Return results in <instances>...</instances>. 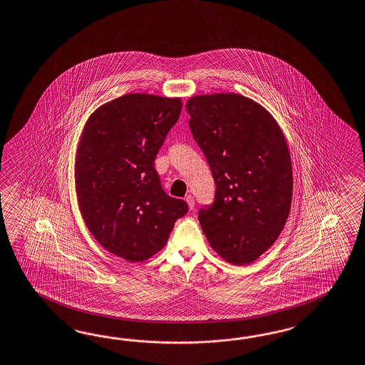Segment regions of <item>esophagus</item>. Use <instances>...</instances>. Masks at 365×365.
I'll return each mask as SVG.
<instances>
[{
  "label": "esophagus",
  "mask_w": 365,
  "mask_h": 365,
  "mask_svg": "<svg viewBox=\"0 0 365 365\" xmlns=\"http://www.w3.org/2000/svg\"><path fill=\"white\" fill-rule=\"evenodd\" d=\"M185 201H187V206H189V209H190V210H193V209H195V198H193V196L187 195V196L185 197Z\"/></svg>",
  "instance_id": "1"
}]
</instances>
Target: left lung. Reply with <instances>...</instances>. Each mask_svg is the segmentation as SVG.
<instances>
[{"mask_svg": "<svg viewBox=\"0 0 365 365\" xmlns=\"http://www.w3.org/2000/svg\"><path fill=\"white\" fill-rule=\"evenodd\" d=\"M187 111L215 184V201L198 210L201 227L225 261L252 263L278 240L290 213L286 139L270 113L242 95H197Z\"/></svg>", "mask_w": 365, "mask_h": 365, "instance_id": "obj_1", "label": "left lung"}]
</instances>
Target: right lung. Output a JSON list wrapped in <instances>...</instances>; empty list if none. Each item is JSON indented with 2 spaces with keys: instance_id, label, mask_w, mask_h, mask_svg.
Here are the masks:
<instances>
[{
  "instance_id": "add662e5",
  "label": "right lung",
  "mask_w": 365,
  "mask_h": 365,
  "mask_svg": "<svg viewBox=\"0 0 365 365\" xmlns=\"http://www.w3.org/2000/svg\"><path fill=\"white\" fill-rule=\"evenodd\" d=\"M182 108L180 98L128 94L101 106L84 125L75 161L84 222L106 250L128 262L160 252L184 200L161 187L155 160Z\"/></svg>"
}]
</instances>
